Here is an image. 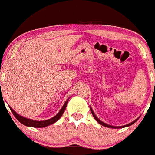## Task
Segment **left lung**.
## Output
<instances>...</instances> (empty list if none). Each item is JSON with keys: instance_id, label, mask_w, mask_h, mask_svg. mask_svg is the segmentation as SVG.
<instances>
[{"instance_id": "left-lung-1", "label": "left lung", "mask_w": 155, "mask_h": 155, "mask_svg": "<svg viewBox=\"0 0 155 155\" xmlns=\"http://www.w3.org/2000/svg\"><path fill=\"white\" fill-rule=\"evenodd\" d=\"M90 111H91V112H92V114L93 116H94V119L96 120L98 122L99 124L101 125V126H105V127H107V128H115V129H118V128H125V127H128V126H131V125H133V124H134V123L136 122L137 120H138V118H137V119H135V120H133V121H132V122H131V123H130V124H126V125H125V126H111V125H109V124H106V123L103 122V121H101V120H99V118L97 117V116L95 115L94 112L93 111V110H92V107H90Z\"/></svg>"}]
</instances>
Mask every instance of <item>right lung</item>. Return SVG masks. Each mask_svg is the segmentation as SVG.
<instances>
[{"instance_id": "1", "label": "right lung", "mask_w": 155, "mask_h": 155, "mask_svg": "<svg viewBox=\"0 0 155 155\" xmlns=\"http://www.w3.org/2000/svg\"><path fill=\"white\" fill-rule=\"evenodd\" d=\"M69 99L70 98H68L66 101H65V102L64 103V104H63V107L61 108V109L59 111L58 113L57 114L56 116H54V117L51 118H49V119L45 120H35L30 119V118H25L24 116H20V114H18L17 112L15 111L9 105L8 106H9L10 111H11L12 113L13 114L15 117L21 123V124H22L23 125H25V126H26L33 127V128H44V127H46L48 126H50V125H51L53 124H54V123H56L57 120H59V118L62 116L63 112H64L65 108L67 107V104L68 102Z\"/></svg>"}]
</instances>
